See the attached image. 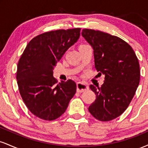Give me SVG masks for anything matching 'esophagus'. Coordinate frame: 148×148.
Instances as JSON below:
<instances>
[{
  "label": "esophagus",
  "instance_id": "obj_1",
  "mask_svg": "<svg viewBox=\"0 0 148 148\" xmlns=\"http://www.w3.org/2000/svg\"><path fill=\"white\" fill-rule=\"evenodd\" d=\"M76 87H77V92H83L87 90H88V86L86 84H84V83L79 82L76 84Z\"/></svg>",
  "mask_w": 148,
  "mask_h": 148
}]
</instances>
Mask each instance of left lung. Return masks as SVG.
Returning <instances> with one entry per match:
<instances>
[{
  "mask_svg": "<svg viewBox=\"0 0 148 148\" xmlns=\"http://www.w3.org/2000/svg\"><path fill=\"white\" fill-rule=\"evenodd\" d=\"M81 35L93 49L97 71L105 76L100 88L90 86L96 99L88 111L100 121L112 120L127 109L135 95L140 81L138 60L120 37L91 29H84Z\"/></svg>",
  "mask_w": 148,
  "mask_h": 148,
  "instance_id": "8db88e82",
  "label": "left lung"
}]
</instances>
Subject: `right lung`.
Here are the masks:
<instances>
[{"instance_id": "obj_1", "label": "right lung", "mask_w": 148, "mask_h": 148, "mask_svg": "<svg viewBox=\"0 0 148 148\" xmlns=\"http://www.w3.org/2000/svg\"><path fill=\"white\" fill-rule=\"evenodd\" d=\"M81 28L58 30L34 37L18 62L16 80L23 101L38 118L53 120L62 115L75 95L72 80L57 84L56 64L69 47L77 42Z\"/></svg>"}]
</instances>
